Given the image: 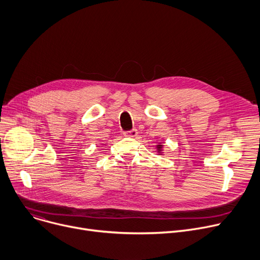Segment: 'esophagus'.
I'll return each mask as SVG.
<instances>
[{
	"mask_svg": "<svg viewBox=\"0 0 260 260\" xmlns=\"http://www.w3.org/2000/svg\"><path fill=\"white\" fill-rule=\"evenodd\" d=\"M137 135H138V131H137L136 128H132L131 131L124 132V136H126V137H132V138H134V137H136Z\"/></svg>",
	"mask_w": 260,
	"mask_h": 260,
	"instance_id": "obj_1",
	"label": "esophagus"
}]
</instances>
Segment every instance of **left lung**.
Returning a JSON list of instances; mask_svg holds the SVG:
<instances>
[{
  "label": "left lung",
  "instance_id": "obj_1",
  "mask_svg": "<svg viewBox=\"0 0 260 260\" xmlns=\"http://www.w3.org/2000/svg\"><path fill=\"white\" fill-rule=\"evenodd\" d=\"M161 147H162V145H158V150H160Z\"/></svg>",
  "mask_w": 260,
  "mask_h": 260
}]
</instances>
